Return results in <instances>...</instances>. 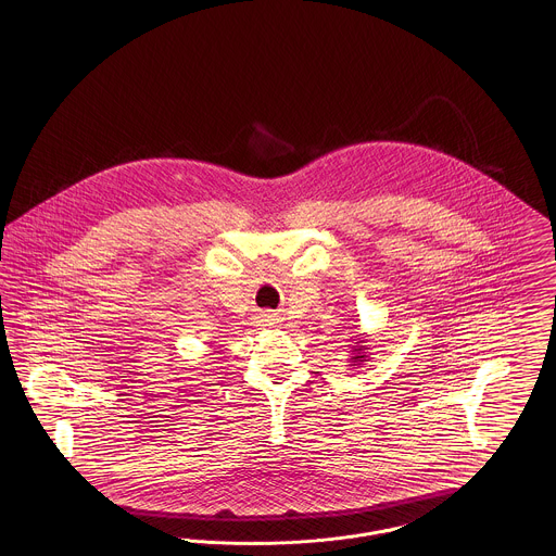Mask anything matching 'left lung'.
<instances>
[{
    "instance_id": "8db88e82",
    "label": "left lung",
    "mask_w": 556,
    "mask_h": 556,
    "mask_svg": "<svg viewBox=\"0 0 556 556\" xmlns=\"http://www.w3.org/2000/svg\"><path fill=\"white\" fill-rule=\"evenodd\" d=\"M365 344V340H361V342H356V345L352 348V352H354V356L350 358V363H352V367H356V365H365L367 361H369V356H367V345Z\"/></svg>"
}]
</instances>
